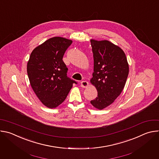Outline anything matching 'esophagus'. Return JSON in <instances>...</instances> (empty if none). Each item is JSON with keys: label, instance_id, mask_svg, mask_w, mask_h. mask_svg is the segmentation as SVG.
Wrapping results in <instances>:
<instances>
[{"label": "esophagus", "instance_id": "obj_1", "mask_svg": "<svg viewBox=\"0 0 159 159\" xmlns=\"http://www.w3.org/2000/svg\"><path fill=\"white\" fill-rule=\"evenodd\" d=\"M88 85H89V83H88V82H87V81L83 80V81H82V82H80V85H81V87H87L88 86Z\"/></svg>", "mask_w": 159, "mask_h": 159}]
</instances>
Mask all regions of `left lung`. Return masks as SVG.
Wrapping results in <instances>:
<instances>
[{
    "mask_svg": "<svg viewBox=\"0 0 159 159\" xmlns=\"http://www.w3.org/2000/svg\"><path fill=\"white\" fill-rule=\"evenodd\" d=\"M94 57V72L90 82L98 90L90 101L102 110L120 95L129 74V65L123 50L107 40L90 39Z\"/></svg>",
    "mask_w": 159,
    "mask_h": 159,
    "instance_id": "left-lung-1",
    "label": "left lung"
}]
</instances>
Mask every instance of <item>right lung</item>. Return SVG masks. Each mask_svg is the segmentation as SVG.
Masks as SVG:
<instances>
[{"label":"right lung","instance_id":"right-lung-1","mask_svg":"<svg viewBox=\"0 0 159 159\" xmlns=\"http://www.w3.org/2000/svg\"><path fill=\"white\" fill-rule=\"evenodd\" d=\"M72 41L53 37L36 47L27 64L33 90L39 101L48 108H56L67 97L73 84L66 75L67 67L62 58Z\"/></svg>","mask_w":159,"mask_h":159}]
</instances>
